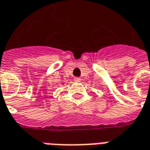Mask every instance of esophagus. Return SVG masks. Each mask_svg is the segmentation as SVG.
Instances as JSON below:
<instances>
[{
	"label": "esophagus",
	"instance_id": "34e87169",
	"mask_svg": "<svg viewBox=\"0 0 150 150\" xmlns=\"http://www.w3.org/2000/svg\"><path fill=\"white\" fill-rule=\"evenodd\" d=\"M74 81H75V82H80L81 79L79 78V77H76V78L74 79Z\"/></svg>",
	"mask_w": 150,
	"mask_h": 150
}]
</instances>
